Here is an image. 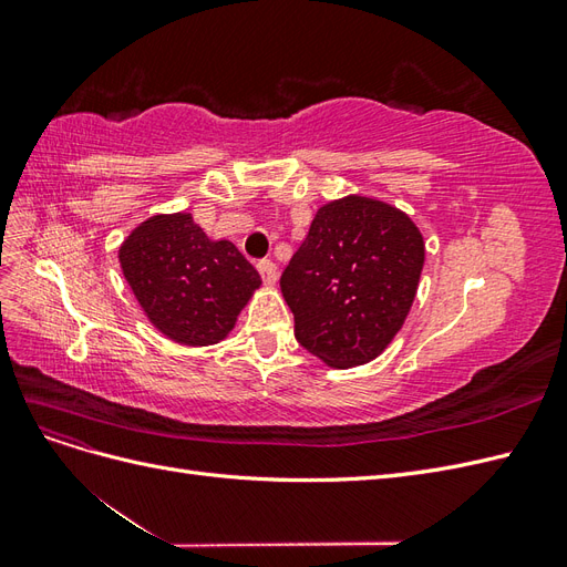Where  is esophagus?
Listing matches in <instances>:
<instances>
[{
  "mask_svg": "<svg viewBox=\"0 0 567 567\" xmlns=\"http://www.w3.org/2000/svg\"><path fill=\"white\" fill-rule=\"evenodd\" d=\"M257 271L262 274V281H265L267 286H274V284H277V279H279L277 265H274L271 260H260V262H257Z\"/></svg>",
  "mask_w": 567,
  "mask_h": 567,
  "instance_id": "obj_1",
  "label": "esophagus"
}]
</instances>
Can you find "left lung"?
I'll list each match as a JSON object with an SVG mask.
<instances>
[{"instance_id": "8db88e82", "label": "left lung", "mask_w": 567, "mask_h": 567, "mask_svg": "<svg viewBox=\"0 0 567 567\" xmlns=\"http://www.w3.org/2000/svg\"><path fill=\"white\" fill-rule=\"evenodd\" d=\"M423 262V234L394 205L357 194L321 205L281 274L298 342L333 369L369 364L404 326Z\"/></svg>"}]
</instances>
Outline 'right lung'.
Instances as JSON below:
<instances>
[{"label":"right lung","instance_id":"right-lung-1","mask_svg":"<svg viewBox=\"0 0 567 567\" xmlns=\"http://www.w3.org/2000/svg\"><path fill=\"white\" fill-rule=\"evenodd\" d=\"M117 260L153 329L188 348L225 340L262 284L238 248L213 241L192 213L151 215L130 231Z\"/></svg>","mask_w":567,"mask_h":567}]
</instances>
